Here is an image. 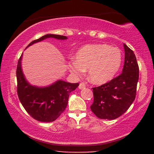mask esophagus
Returning <instances> with one entry per match:
<instances>
[{
	"label": "esophagus",
	"mask_w": 154,
	"mask_h": 154,
	"mask_svg": "<svg viewBox=\"0 0 154 154\" xmlns=\"http://www.w3.org/2000/svg\"><path fill=\"white\" fill-rule=\"evenodd\" d=\"M85 87H86V85L84 83H81L79 86V89H83V88H85Z\"/></svg>",
	"instance_id": "obj_1"
}]
</instances>
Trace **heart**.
I'll return each mask as SVG.
<instances>
[{"instance_id":"obj_1","label":"heart","mask_w":154,"mask_h":154,"mask_svg":"<svg viewBox=\"0 0 154 154\" xmlns=\"http://www.w3.org/2000/svg\"><path fill=\"white\" fill-rule=\"evenodd\" d=\"M121 52L118 48L106 44H90L81 48L75 54V61L68 64L75 76L81 77L88 71L92 83L104 84L113 79L121 66Z\"/></svg>"}]
</instances>
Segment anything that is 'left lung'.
<instances>
[{"label":"left lung","instance_id":"obj_1","mask_svg":"<svg viewBox=\"0 0 154 154\" xmlns=\"http://www.w3.org/2000/svg\"><path fill=\"white\" fill-rule=\"evenodd\" d=\"M123 73L108 83L92 88L94 102L90 109L101 119L113 120L123 115L133 103L139 80L135 54L124 44Z\"/></svg>","mask_w":154,"mask_h":154}]
</instances>
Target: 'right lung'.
<instances>
[{
    "label": "right lung",
    "mask_w": 154,
    "mask_h": 154,
    "mask_svg": "<svg viewBox=\"0 0 154 154\" xmlns=\"http://www.w3.org/2000/svg\"><path fill=\"white\" fill-rule=\"evenodd\" d=\"M48 38L64 40V35L47 34L34 40L27 47ZM26 47V48H27ZM22 54L19 59L16 75L18 97L26 112L33 119L41 122H52L57 119L68 104L69 94L76 89L79 83H71L58 81L53 85L46 88H37L29 85L23 75L21 60Z\"/></svg>",
    "instance_id": "1"
}]
</instances>
